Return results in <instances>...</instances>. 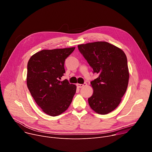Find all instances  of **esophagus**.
Wrapping results in <instances>:
<instances>
[{"label": "esophagus", "mask_w": 152, "mask_h": 152, "mask_svg": "<svg viewBox=\"0 0 152 152\" xmlns=\"http://www.w3.org/2000/svg\"><path fill=\"white\" fill-rule=\"evenodd\" d=\"M76 85H77V86L78 88H82V87H83V86H86V83H83V84L77 83V84H76Z\"/></svg>", "instance_id": "obj_1"}]
</instances>
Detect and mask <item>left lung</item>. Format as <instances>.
Returning <instances> with one entry per match:
<instances>
[{
    "label": "left lung",
    "mask_w": 152,
    "mask_h": 152,
    "mask_svg": "<svg viewBox=\"0 0 152 152\" xmlns=\"http://www.w3.org/2000/svg\"><path fill=\"white\" fill-rule=\"evenodd\" d=\"M93 73L99 75L91 82L93 95L88 103L96 113L105 115L119 105L125 94L129 79L127 57L120 48L105 41L78 45Z\"/></svg>",
    "instance_id": "8db88e82"
}]
</instances>
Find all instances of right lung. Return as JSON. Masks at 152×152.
Instances as JSON below:
<instances>
[{"label":"right lung","instance_id":"add662e5","mask_svg":"<svg viewBox=\"0 0 152 152\" xmlns=\"http://www.w3.org/2000/svg\"><path fill=\"white\" fill-rule=\"evenodd\" d=\"M75 48L42 50L28 63L27 86L42 111L57 116L66 111L76 93V86L67 79L61 81L65 73L64 62Z\"/></svg>","mask_w":152,"mask_h":152}]
</instances>
